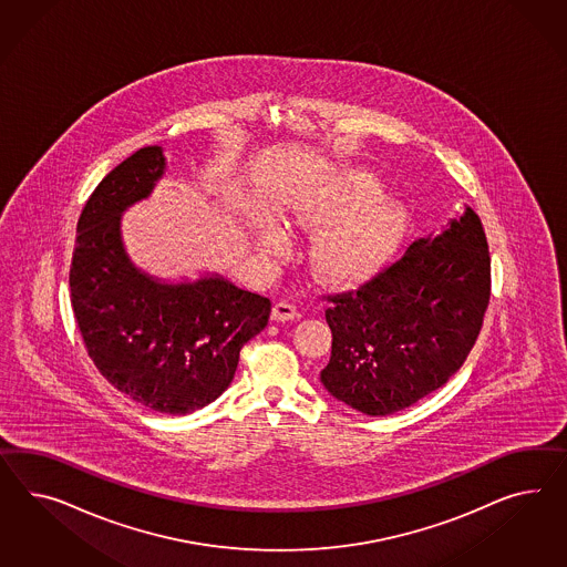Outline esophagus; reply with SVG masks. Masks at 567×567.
Masks as SVG:
<instances>
[{"mask_svg": "<svg viewBox=\"0 0 567 567\" xmlns=\"http://www.w3.org/2000/svg\"><path fill=\"white\" fill-rule=\"evenodd\" d=\"M297 318H299V311L289 301H278L275 309H272V320L275 322H291V320H297Z\"/></svg>", "mask_w": 567, "mask_h": 567, "instance_id": "esophagus-1", "label": "esophagus"}]
</instances>
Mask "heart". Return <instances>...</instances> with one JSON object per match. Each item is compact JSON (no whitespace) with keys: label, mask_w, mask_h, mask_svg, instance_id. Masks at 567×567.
<instances>
[{"label":"heart","mask_w":567,"mask_h":567,"mask_svg":"<svg viewBox=\"0 0 567 567\" xmlns=\"http://www.w3.org/2000/svg\"><path fill=\"white\" fill-rule=\"evenodd\" d=\"M383 187L371 173L347 171L295 208L303 229H327L313 247L318 270L330 280H359L382 270L396 254L409 227V215L396 202H382ZM261 245L280 249L275 225L261 229Z\"/></svg>","instance_id":"1"}]
</instances>
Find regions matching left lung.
Returning <instances> with one entry per match:
<instances>
[{
    "label": "left lung",
    "instance_id": "obj_1",
    "mask_svg": "<svg viewBox=\"0 0 567 567\" xmlns=\"http://www.w3.org/2000/svg\"><path fill=\"white\" fill-rule=\"evenodd\" d=\"M491 297V256L473 208L349 291L330 292L328 392L371 416L442 388L475 347Z\"/></svg>",
    "mask_w": 567,
    "mask_h": 567
}]
</instances>
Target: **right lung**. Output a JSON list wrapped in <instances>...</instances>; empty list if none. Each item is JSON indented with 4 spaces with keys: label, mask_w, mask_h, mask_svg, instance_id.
<instances>
[{
    "label": "right lung",
    "mask_w": 567,
    "mask_h": 567,
    "mask_svg": "<svg viewBox=\"0 0 567 567\" xmlns=\"http://www.w3.org/2000/svg\"><path fill=\"white\" fill-rule=\"evenodd\" d=\"M158 146H144L103 177L78 218L70 301L92 363L125 396L187 414L229 385L245 342L268 326L272 303L223 278L161 285L123 251L120 215L163 175Z\"/></svg>",
    "instance_id": "right-lung-1"
}]
</instances>
